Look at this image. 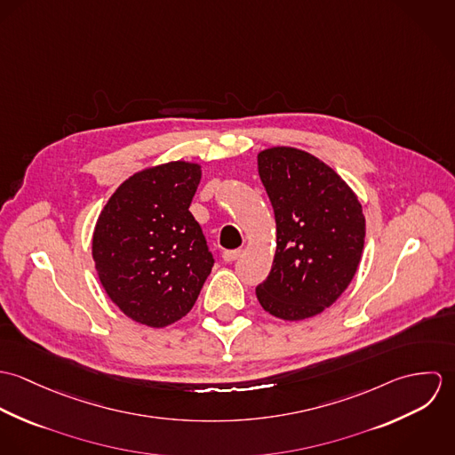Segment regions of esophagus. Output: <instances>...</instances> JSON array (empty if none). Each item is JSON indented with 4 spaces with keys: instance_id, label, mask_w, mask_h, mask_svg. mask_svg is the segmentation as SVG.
Instances as JSON below:
<instances>
[{
    "instance_id": "1",
    "label": "esophagus",
    "mask_w": 455,
    "mask_h": 455,
    "mask_svg": "<svg viewBox=\"0 0 455 455\" xmlns=\"http://www.w3.org/2000/svg\"><path fill=\"white\" fill-rule=\"evenodd\" d=\"M242 254H243V251H242V249H236V251H224L222 259L226 260V262H233V260L242 258Z\"/></svg>"
}]
</instances>
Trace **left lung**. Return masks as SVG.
<instances>
[{
  "instance_id": "left-lung-1",
  "label": "left lung",
  "mask_w": 455,
  "mask_h": 455,
  "mask_svg": "<svg viewBox=\"0 0 455 455\" xmlns=\"http://www.w3.org/2000/svg\"><path fill=\"white\" fill-rule=\"evenodd\" d=\"M260 182L276 222V251L258 285L260 307L283 321L324 312L352 282L366 220L347 182L315 156L271 147L258 154Z\"/></svg>"
}]
</instances>
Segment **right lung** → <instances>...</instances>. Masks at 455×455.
Instances as JSON below:
<instances>
[{
    "instance_id": "right-lung-1",
    "label": "right lung",
    "mask_w": 455,
    "mask_h": 455,
    "mask_svg": "<svg viewBox=\"0 0 455 455\" xmlns=\"http://www.w3.org/2000/svg\"><path fill=\"white\" fill-rule=\"evenodd\" d=\"M201 166L172 161L134 173L101 210L92 258L108 298L134 323L164 327L186 317L213 256L193 213Z\"/></svg>"
}]
</instances>
